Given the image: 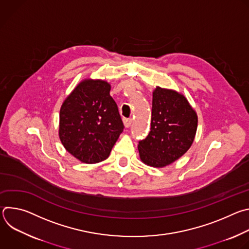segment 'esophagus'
Here are the masks:
<instances>
[{"instance_id":"obj_1","label":"esophagus","mask_w":249,"mask_h":249,"mask_svg":"<svg viewBox=\"0 0 249 249\" xmlns=\"http://www.w3.org/2000/svg\"><path fill=\"white\" fill-rule=\"evenodd\" d=\"M132 119L131 118H124L123 119V123H124V126L126 127V128H129L130 126H131V124H132Z\"/></svg>"}]
</instances>
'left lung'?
<instances>
[{
	"instance_id": "1",
	"label": "left lung",
	"mask_w": 249,
	"mask_h": 249,
	"mask_svg": "<svg viewBox=\"0 0 249 249\" xmlns=\"http://www.w3.org/2000/svg\"><path fill=\"white\" fill-rule=\"evenodd\" d=\"M197 125V114L183 94L157 87L153 91L151 131L138 145L141 160L163 167L178 160L191 147Z\"/></svg>"
}]
</instances>
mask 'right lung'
I'll use <instances>...</instances> for the list:
<instances>
[{
  "label": "right lung",
  "mask_w": 249,
  "mask_h": 249,
  "mask_svg": "<svg viewBox=\"0 0 249 249\" xmlns=\"http://www.w3.org/2000/svg\"><path fill=\"white\" fill-rule=\"evenodd\" d=\"M110 89L105 81L85 80L61 106L60 140L65 149L82 162L96 163L107 159L123 132Z\"/></svg>",
  "instance_id": "add662e5"
}]
</instances>
